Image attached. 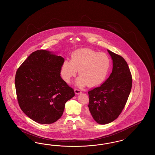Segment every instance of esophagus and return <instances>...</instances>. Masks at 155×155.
I'll list each match as a JSON object with an SVG mask.
<instances>
[{
	"label": "esophagus",
	"mask_w": 155,
	"mask_h": 155,
	"mask_svg": "<svg viewBox=\"0 0 155 155\" xmlns=\"http://www.w3.org/2000/svg\"><path fill=\"white\" fill-rule=\"evenodd\" d=\"M74 93L75 94H79L82 93V91L79 90V89H74Z\"/></svg>",
	"instance_id": "obj_1"
}]
</instances>
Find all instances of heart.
<instances>
[{
  "label": "heart",
  "mask_w": 155,
  "mask_h": 155,
  "mask_svg": "<svg viewBox=\"0 0 155 155\" xmlns=\"http://www.w3.org/2000/svg\"><path fill=\"white\" fill-rule=\"evenodd\" d=\"M110 66V59L107 54L81 49L72 54L71 61L64 60L61 68V75L65 82L69 83L78 70L80 75L75 80L76 85L82 87L87 84L94 87L105 80Z\"/></svg>",
  "instance_id": "b5f03b06"
}]
</instances>
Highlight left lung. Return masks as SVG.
Listing matches in <instances>:
<instances>
[{"instance_id": "8db88e82", "label": "left lung", "mask_w": 155, "mask_h": 155, "mask_svg": "<svg viewBox=\"0 0 155 155\" xmlns=\"http://www.w3.org/2000/svg\"><path fill=\"white\" fill-rule=\"evenodd\" d=\"M113 61L112 73L99 87L88 91L89 109L94 120L104 125L115 120L125 107L130 93L132 78L123 57L107 50Z\"/></svg>"}]
</instances>
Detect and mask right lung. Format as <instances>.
<instances>
[{
	"label": "right lung",
	"mask_w": 155,
	"mask_h": 155,
	"mask_svg": "<svg viewBox=\"0 0 155 155\" xmlns=\"http://www.w3.org/2000/svg\"><path fill=\"white\" fill-rule=\"evenodd\" d=\"M64 61L61 56L39 50L31 54L16 71L15 84L19 107L37 123L57 121L64 113L65 103L75 96L61 77Z\"/></svg>",
	"instance_id": "add662e5"
}]
</instances>
